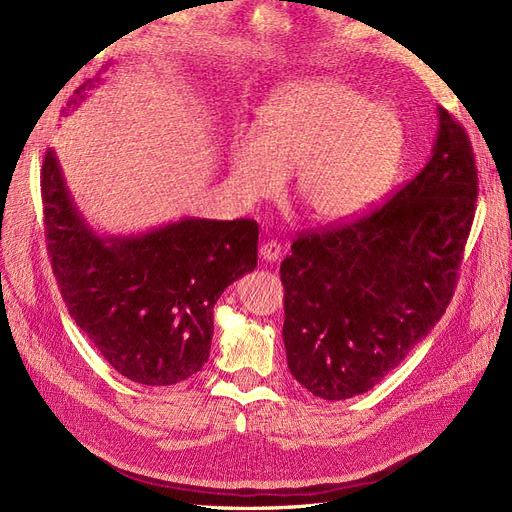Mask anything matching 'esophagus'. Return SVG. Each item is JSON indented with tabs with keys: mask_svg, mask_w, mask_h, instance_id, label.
I'll return each instance as SVG.
<instances>
[{
	"mask_svg": "<svg viewBox=\"0 0 512 512\" xmlns=\"http://www.w3.org/2000/svg\"><path fill=\"white\" fill-rule=\"evenodd\" d=\"M283 255V246L279 242L274 240H268L259 246V257L264 261H270V264H274V261H279Z\"/></svg>",
	"mask_w": 512,
	"mask_h": 512,
	"instance_id": "obj_1",
	"label": "esophagus"
}]
</instances>
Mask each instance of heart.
<instances>
[{
  "mask_svg": "<svg viewBox=\"0 0 512 512\" xmlns=\"http://www.w3.org/2000/svg\"><path fill=\"white\" fill-rule=\"evenodd\" d=\"M401 154L403 126L388 105L315 79L274 94L259 111L257 135L233 139L229 165L248 203L276 197L294 173L296 197L313 221L339 225L384 199Z\"/></svg>",
  "mask_w": 512,
  "mask_h": 512,
  "instance_id": "1",
  "label": "heart"
}]
</instances>
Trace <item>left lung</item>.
<instances>
[{
	"instance_id": "8db88e82",
	"label": "left lung",
	"mask_w": 512,
	"mask_h": 512,
	"mask_svg": "<svg viewBox=\"0 0 512 512\" xmlns=\"http://www.w3.org/2000/svg\"><path fill=\"white\" fill-rule=\"evenodd\" d=\"M416 178L386 206L291 244L281 264L289 371L326 401L371 390L427 337L455 294L478 195L472 143L437 107Z\"/></svg>"
}]
</instances>
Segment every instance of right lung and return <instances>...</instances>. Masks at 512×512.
<instances>
[{
  "label": "right lung",
  "instance_id": "1",
  "mask_svg": "<svg viewBox=\"0 0 512 512\" xmlns=\"http://www.w3.org/2000/svg\"><path fill=\"white\" fill-rule=\"evenodd\" d=\"M98 83L85 81L66 109H77ZM40 186L57 285L102 358L143 386H171L201 371L216 300L257 266V223L186 216L107 236L79 212L55 150L42 163Z\"/></svg>",
  "mask_w": 512,
  "mask_h": 512
}]
</instances>
